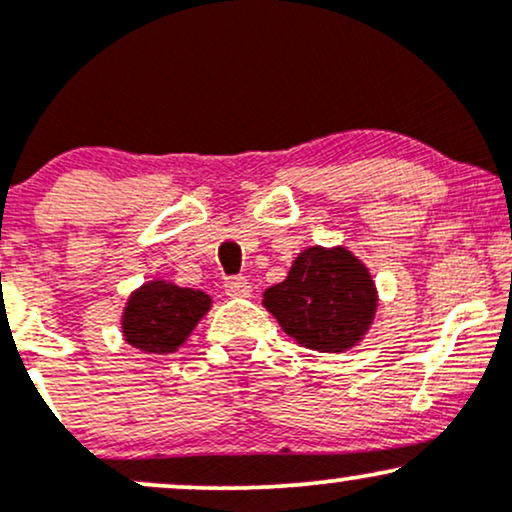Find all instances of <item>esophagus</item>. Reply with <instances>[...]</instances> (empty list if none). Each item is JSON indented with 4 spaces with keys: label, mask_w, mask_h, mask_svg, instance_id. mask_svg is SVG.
Segmentation results:
<instances>
[{
    "label": "esophagus",
    "mask_w": 512,
    "mask_h": 512,
    "mask_svg": "<svg viewBox=\"0 0 512 512\" xmlns=\"http://www.w3.org/2000/svg\"><path fill=\"white\" fill-rule=\"evenodd\" d=\"M223 289H226L228 296H250L252 286L245 276H226L223 279Z\"/></svg>",
    "instance_id": "esophagus-1"
}]
</instances>
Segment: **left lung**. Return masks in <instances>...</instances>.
<instances>
[{
  "mask_svg": "<svg viewBox=\"0 0 512 512\" xmlns=\"http://www.w3.org/2000/svg\"><path fill=\"white\" fill-rule=\"evenodd\" d=\"M284 332L315 351L349 349L373 322L378 296L368 269L344 248H308L289 276L264 291Z\"/></svg>",
  "mask_w": 512,
  "mask_h": 512,
  "instance_id": "obj_1",
  "label": "left lung"
}]
</instances>
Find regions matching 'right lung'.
Wrapping results in <instances>:
<instances>
[{
    "mask_svg": "<svg viewBox=\"0 0 512 512\" xmlns=\"http://www.w3.org/2000/svg\"><path fill=\"white\" fill-rule=\"evenodd\" d=\"M209 305L211 298L204 291L151 281L129 296L122 332L146 354H170L190 337Z\"/></svg>",
    "mask_w": 512,
    "mask_h": 512,
    "instance_id": "obj_1",
    "label": "right lung"
}]
</instances>
